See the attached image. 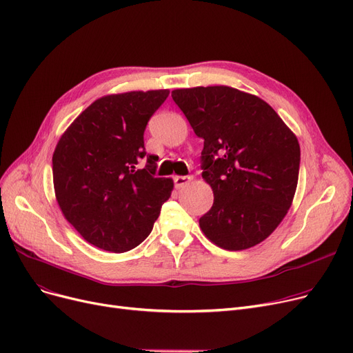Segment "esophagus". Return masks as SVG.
I'll use <instances>...</instances> for the list:
<instances>
[{"mask_svg": "<svg viewBox=\"0 0 353 353\" xmlns=\"http://www.w3.org/2000/svg\"><path fill=\"white\" fill-rule=\"evenodd\" d=\"M190 180H192L190 176H174L173 177L176 189H181L183 186H186Z\"/></svg>", "mask_w": 353, "mask_h": 353, "instance_id": "esophagus-1", "label": "esophagus"}]
</instances>
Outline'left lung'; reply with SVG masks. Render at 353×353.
<instances>
[{"label":"left lung","mask_w":353,"mask_h":353,"mask_svg":"<svg viewBox=\"0 0 353 353\" xmlns=\"http://www.w3.org/2000/svg\"><path fill=\"white\" fill-rule=\"evenodd\" d=\"M173 101L205 140L202 177L213 205L199 219L218 247L241 251L272 234L297 188L300 145L271 106L229 86L176 89Z\"/></svg>","instance_id":"8db88e82"}]
</instances>
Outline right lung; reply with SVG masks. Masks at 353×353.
<instances>
[{
    "instance_id": "1",
    "label": "right lung",
    "mask_w": 353,
    "mask_h": 353,
    "mask_svg": "<svg viewBox=\"0 0 353 353\" xmlns=\"http://www.w3.org/2000/svg\"><path fill=\"white\" fill-rule=\"evenodd\" d=\"M168 92H127L95 101L73 121L53 154L65 218L95 247L125 252L151 232L173 180L157 177L144 131Z\"/></svg>"
}]
</instances>
